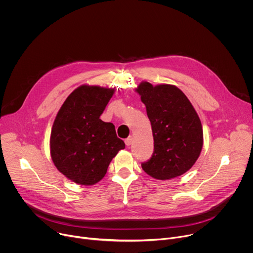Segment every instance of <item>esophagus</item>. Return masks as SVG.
I'll list each match as a JSON object with an SVG mask.
<instances>
[{"instance_id": "34e87169", "label": "esophagus", "mask_w": 253, "mask_h": 253, "mask_svg": "<svg viewBox=\"0 0 253 253\" xmlns=\"http://www.w3.org/2000/svg\"><path fill=\"white\" fill-rule=\"evenodd\" d=\"M125 143H126V145L127 147H128V146H130V145L132 144V137H128L127 139H126Z\"/></svg>"}]
</instances>
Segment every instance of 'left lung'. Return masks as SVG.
Here are the masks:
<instances>
[{"instance_id": "left-lung-1", "label": "left lung", "mask_w": 253, "mask_h": 253, "mask_svg": "<svg viewBox=\"0 0 253 253\" xmlns=\"http://www.w3.org/2000/svg\"><path fill=\"white\" fill-rule=\"evenodd\" d=\"M135 91L146 105L154 138L153 155L142 163L143 170L159 180L182 175L196 163L204 144L197 111L174 85L142 82Z\"/></svg>"}]
</instances>
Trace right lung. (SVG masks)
<instances>
[{"instance_id": "add662e5", "label": "right lung", "mask_w": 253, "mask_h": 253, "mask_svg": "<svg viewBox=\"0 0 253 253\" xmlns=\"http://www.w3.org/2000/svg\"><path fill=\"white\" fill-rule=\"evenodd\" d=\"M113 93L112 88L82 85L68 96L55 116L50 156L57 170L75 183L100 181L112 158L126 147L113 124L99 119Z\"/></svg>"}]
</instances>
